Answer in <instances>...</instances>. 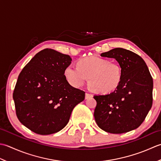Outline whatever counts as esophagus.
I'll return each mask as SVG.
<instances>
[{
    "label": "esophagus",
    "mask_w": 161,
    "mask_h": 161,
    "mask_svg": "<svg viewBox=\"0 0 161 161\" xmlns=\"http://www.w3.org/2000/svg\"><path fill=\"white\" fill-rule=\"evenodd\" d=\"M90 97H92V94L90 93H85V99H89Z\"/></svg>",
    "instance_id": "obj_1"
}]
</instances>
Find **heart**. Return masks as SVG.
<instances>
[{
    "label": "heart",
    "mask_w": 161,
    "mask_h": 161,
    "mask_svg": "<svg viewBox=\"0 0 161 161\" xmlns=\"http://www.w3.org/2000/svg\"><path fill=\"white\" fill-rule=\"evenodd\" d=\"M64 75L69 83L75 87L83 85L89 77V83L93 90L108 94L119 86L122 78V69L118 62L90 56L78 60L77 67H67Z\"/></svg>",
    "instance_id": "1"
}]
</instances>
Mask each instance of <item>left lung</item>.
<instances>
[{
  "instance_id": "1",
  "label": "left lung",
  "mask_w": 161,
  "mask_h": 161,
  "mask_svg": "<svg viewBox=\"0 0 161 161\" xmlns=\"http://www.w3.org/2000/svg\"><path fill=\"white\" fill-rule=\"evenodd\" d=\"M114 58L122 69V78L116 90L95 95L94 119L100 129L119 134L138 128L152 106L153 78L140 55L122 48L101 54Z\"/></svg>"
}]
</instances>
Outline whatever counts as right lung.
Segmentation results:
<instances>
[{
	"label": "right lung",
	"instance_id": "add662e5",
	"mask_svg": "<svg viewBox=\"0 0 161 161\" xmlns=\"http://www.w3.org/2000/svg\"><path fill=\"white\" fill-rule=\"evenodd\" d=\"M71 58L51 48L39 51L19 74L13 99L20 122L39 135L57 133L67 125L85 92L68 83L64 70Z\"/></svg>",
	"mask_w": 161,
	"mask_h": 161
}]
</instances>
